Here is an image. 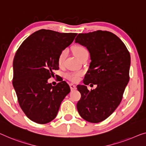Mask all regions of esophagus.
I'll return each mask as SVG.
<instances>
[{
  "instance_id": "esophagus-1",
  "label": "esophagus",
  "mask_w": 146,
  "mask_h": 146,
  "mask_svg": "<svg viewBox=\"0 0 146 146\" xmlns=\"http://www.w3.org/2000/svg\"><path fill=\"white\" fill-rule=\"evenodd\" d=\"M69 86H70V88H71V90H74L76 89V86L74 85L73 84H69Z\"/></svg>"
}]
</instances>
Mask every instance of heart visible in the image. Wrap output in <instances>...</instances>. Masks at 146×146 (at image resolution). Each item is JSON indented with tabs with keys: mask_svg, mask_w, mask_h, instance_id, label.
Here are the masks:
<instances>
[{
	"mask_svg": "<svg viewBox=\"0 0 146 146\" xmlns=\"http://www.w3.org/2000/svg\"><path fill=\"white\" fill-rule=\"evenodd\" d=\"M72 50L73 54H75L76 57H77L78 59H80L82 56H83L84 54L88 53V51L87 50L82 46L80 45H77L73 47ZM67 54V50H64L61 52L59 56H58V64L61 66L62 65L63 62H64L65 58H66ZM82 75L81 72H79V71H73V72H68L66 74V77L67 79L71 80L72 82H77L78 80H79V78Z\"/></svg>",
	"mask_w": 146,
	"mask_h": 146,
	"instance_id": "1",
	"label": "heart"
}]
</instances>
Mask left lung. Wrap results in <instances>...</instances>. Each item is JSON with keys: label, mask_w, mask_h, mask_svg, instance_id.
Instances as JSON below:
<instances>
[{"label": "left lung", "mask_w": 146, "mask_h": 146, "mask_svg": "<svg viewBox=\"0 0 146 146\" xmlns=\"http://www.w3.org/2000/svg\"><path fill=\"white\" fill-rule=\"evenodd\" d=\"M75 40L86 48L91 60L84 85L77 86L81 94L78 112L86 121L100 123L114 112L123 98L129 81L130 53L123 41L109 31L80 33ZM90 83L97 87L88 91L86 85Z\"/></svg>", "instance_id": "8db88e82"}]
</instances>
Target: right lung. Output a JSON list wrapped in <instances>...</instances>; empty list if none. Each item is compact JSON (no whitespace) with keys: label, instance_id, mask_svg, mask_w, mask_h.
Instances as JSON below:
<instances>
[{"label":"right lung","instance_id":"obj_1","mask_svg":"<svg viewBox=\"0 0 146 146\" xmlns=\"http://www.w3.org/2000/svg\"><path fill=\"white\" fill-rule=\"evenodd\" d=\"M77 33L40 29L23 41L13 62V86L19 106L30 120L46 124L55 119L60 104L70 92L66 81L53 86L48 79L59 69L58 56Z\"/></svg>","mask_w":146,"mask_h":146}]
</instances>
